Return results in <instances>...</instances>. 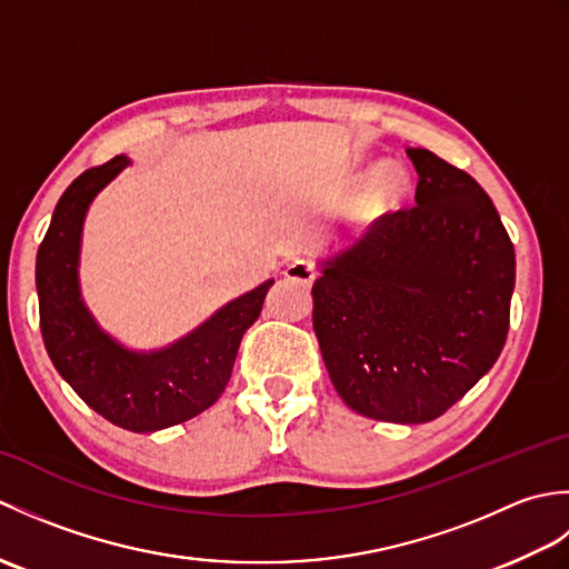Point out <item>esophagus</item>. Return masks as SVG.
<instances>
[{
  "label": "esophagus",
  "mask_w": 569,
  "mask_h": 569,
  "mask_svg": "<svg viewBox=\"0 0 569 569\" xmlns=\"http://www.w3.org/2000/svg\"><path fill=\"white\" fill-rule=\"evenodd\" d=\"M283 276L288 278V281H298L300 286H310L312 281H316V269H312L310 261L298 259V261H293L291 266H288V269L283 271Z\"/></svg>",
  "instance_id": "obj_1"
}]
</instances>
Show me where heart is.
I'll list each match as a JSON object with an SVG mask.
<instances>
[{
    "instance_id": "obj_1",
    "label": "heart",
    "mask_w": 569,
    "mask_h": 569,
    "mask_svg": "<svg viewBox=\"0 0 569 569\" xmlns=\"http://www.w3.org/2000/svg\"><path fill=\"white\" fill-rule=\"evenodd\" d=\"M410 190V176L403 166L398 163H381L367 180L365 198L381 212L396 210L403 202Z\"/></svg>"
}]
</instances>
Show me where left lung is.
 <instances>
[{
    "instance_id": "8db88e82",
    "label": "left lung",
    "mask_w": 569,
    "mask_h": 569,
    "mask_svg": "<svg viewBox=\"0 0 569 569\" xmlns=\"http://www.w3.org/2000/svg\"><path fill=\"white\" fill-rule=\"evenodd\" d=\"M416 204L320 261L312 328L337 393L359 416L428 422L499 359L516 253L491 198L428 149H406Z\"/></svg>"
}]
</instances>
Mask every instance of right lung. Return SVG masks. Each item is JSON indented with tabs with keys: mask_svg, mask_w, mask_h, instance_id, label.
<instances>
[{
	"mask_svg": "<svg viewBox=\"0 0 569 569\" xmlns=\"http://www.w3.org/2000/svg\"><path fill=\"white\" fill-rule=\"evenodd\" d=\"M129 163L127 156H114L78 176L60 196L36 253V291L46 352L72 391L119 428L156 432L196 418L222 396L241 337L259 318L273 278L149 352L102 330L80 291L82 224L98 192Z\"/></svg>",
	"mask_w": 569,
	"mask_h": 569,
	"instance_id": "1",
	"label": "right lung"
}]
</instances>
